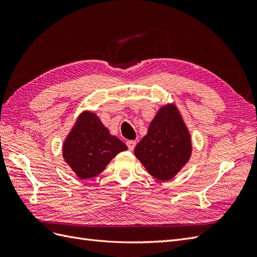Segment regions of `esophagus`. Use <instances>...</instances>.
I'll list each match as a JSON object with an SVG mask.
<instances>
[{"label": "esophagus", "instance_id": "1", "mask_svg": "<svg viewBox=\"0 0 257 257\" xmlns=\"http://www.w3.org/2000/svg\"><path fill=\"white\" fill-rule=\"evenodd\" d=\"M126 146H127V148H128V150H134V148H135V146H136V142L135 141H127L126 142Z\"/></svg>", "mask_w": 257, "mask_h": 257}]
</instances>
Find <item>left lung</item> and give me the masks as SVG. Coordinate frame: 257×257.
<instances>
[{"mask_svg": "<svg viewBox=\"0 0 257 257\" xmlns=\"http://www.w3.org/2000/svg\"><path fill=\"white\" fill-rule=\"evenodd\" d=\"M134 152L159 180H169L184 166L191 157V137L175 105L161 108Z\"/></svg>", "mask_w": 257, "mask_h": 257, "instance_id": "obj_1", "label": "left lung"}]
</instances>
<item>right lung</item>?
I'll return each instance as SVG.
<instances>
[{
	"mask_svg": "<svg viewBox=\"0 0 257 257\" xmlns=\"http://www.w3.org/2000/svg\"><path fill=\"white\" fill-rule=\"evenodd\" d=\"M125 144L110 135L96 114L82 112L63 145V157L80 179L99 175Z\"/></svg>",
	"mask_w": 257,
	"mask_h": 257,
	"instance_id": "add662e5",
	"label": "right lung"
}]
</instances>
